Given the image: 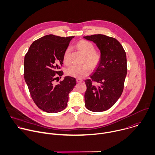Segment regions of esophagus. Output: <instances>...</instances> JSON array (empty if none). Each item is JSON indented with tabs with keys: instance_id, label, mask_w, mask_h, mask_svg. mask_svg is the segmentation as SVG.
<instances>
[{
	"instance_id": "esophagus-1",
	"label": "esophagus",
	"mask_w": 155,
	"mask_h": 155,
	"mask_svg": "<svg viewBox=\"0 0 155 155\" xmlns=\"http://www.w3.org/2000/svg\"><path fill=\"white\" fill-rule=\"evenodd\" d=\"M82 81H83V80L81 79V78H77V83H81V82H82Z\"/></svg>"
}]
</instances>
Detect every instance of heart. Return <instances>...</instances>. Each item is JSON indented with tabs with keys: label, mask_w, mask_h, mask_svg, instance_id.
<instances>
[{
	"label": "heart",
	"mask_w": 155,
	"mask_h": 155,
	"mask_svg": "<svg viewBox=\"0 0 155 155\" xmlns=\"http://www.w3.org/2000/svg\"><path fill=\"white\" fill-rule=\"evenodd\" d=\"M76 46L85 55L84 61L89 64L91 68L94 69L99 64L101 59V55L100 52L95 50L94 45L91 42L87 40H81L77 43ZM63 63L67 65L71 63V48L69 47L66 48L64 52ZM87 64L81 66L72 65L67 69L66 74L72 77L83 78L91 72V68Z\"/></svg>",
	"instance_id": "1"
}]
</instances>
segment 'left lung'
Returning <instances> with one entry per match:
<instances>
[{"label": "left lung", "instance_id": "left-lung-1", "mask_svg": "<svg viewBox=\"0 0 155 155\" xmlns=\"http://www.w3.org/2000/svg\"><path fill=\"white\" fill-rule=\"evenodd\" d=\"M100 49V63L85 80L86 107L92 112H103L112 107L121 97L127 75V58L121 44L115 38L103 34L83 37Z\"/></svg>", "mask_w": 155, "mask_h": 155}]
</instances>
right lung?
<instances>
[{"label": "right lung", "instance_id": "add662e5", "mask_svg": "<svg viewBox=\"0 0 155 155\" xmlns=\"http://www.w3.org/2000/svg\"><path fill=\"white\" fill-rule=\"evenodd\" d=\"M74 36L46 35L35 40L24 60V78L32 100L41 110L57 113L68 104L69 94L76 85V79L69 76L58 81L63 54Z\"/></svg>", "mask_w": 155, "mask_h": 155}]
</instances>
